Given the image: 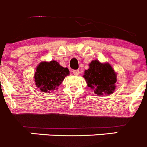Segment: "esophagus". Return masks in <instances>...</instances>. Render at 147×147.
Returning <instances> with one entry per match:
<instances>
[{
  "mask_svg": "<svg viewBox=\"0 0 147 147\" xmlns=\"http://www.w3.org/2000/svg\"><path fill=\"white\" fill-rule=\"evenodd\" d=\"M72 72H73V74L75 75H79V70H78V69H75V70H73V71H72Z\"/></svg>",
  "mask_w": 147,
  "mask_h": 147,
  "instance_id": "obj_1",
  "label": "esophagus"
}]
</instances>
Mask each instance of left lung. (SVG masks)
<instances>
[{"instance_id": "8db88e82", "label": "left lung", "mask_w": 147, "mask_h": 147, "mask_svg": "<svg viewBox=\"0 0 147 147\" xmlns=\"http://www.w3.org/2000/svg\"><path fill=\"white\" fill-rule=\"evenodd\" d=\"M83 78L88 86L97 95L112 94L115 90L117 74L109 63H101L93 60L89 64V68L85 70Z\"/></svg>"}]
</instances>
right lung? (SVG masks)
I'll use <instances>...</instances> for the list:
<instances>
[{
    "label": "right lung",
    "instance_id": "1",
    "mask_svg": "<svg viewBox=\"0 0 147 147\" xmlns=\"http://www.w3.org/2000/svg\"><path fill=\"white\" fill-rule=\"evenodd\" d=\"M69 75L68 68L63 67L57 61H42L37 67L34 79L41 91L49 94L57 90L64 78Z\"/></svg>",
    "mask_w": 147,
    "mask_h": 147
}]
</instances>
